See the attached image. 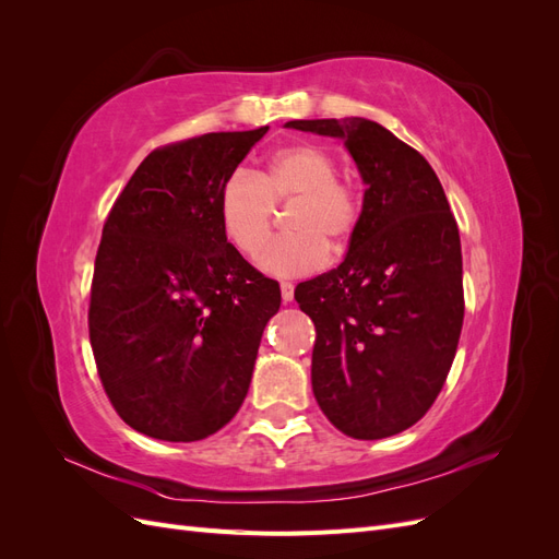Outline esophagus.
I'll return each mask as SVG.
<instances>
[{"instance_id":"34e87169","label":"esophagus","mask_w":559,"mask_h":559,"mask_svg":"<svg viewBox=\"0 0 559 559\" xmlns=\"http://www.w3.org/2000/svg\"><path fill=\"white\" fill-rule=\"evenodd\" d=\"M280 289H282V300L284 302H292L294 300V284L292 282H282Z\"/></svg>"}]
</instances>
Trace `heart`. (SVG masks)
Here are the masks:
<instances>
[{"label":"heart","instance_id":"heart-1","mask_svg":"<svg viewBox=\"0 0 559 559\" xmlns=\"http://www.w3.org/2000/svg\"><path fill=\"white\" fill-rule=\"evenodd\" d=\"M341 158L319 142H296L270 154L257 173L230 175L218 193V222L226 240L245 259L257 261L272 237L276 207L290 205L293 233L271 246L263 270L300 277L324 267L329 247L343 251L364 218L359 183L337 175Z\"/></svg>","mask_w":559,"mask_h":559}]
</instances>
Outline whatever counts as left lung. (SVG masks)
I'll return each mask as SVG.
<instances>
[{"instance_id": "8db88e82", "label": "left lung", "mask_w": 559, "mask_h": 559, "mask_svg": "<svg viewBox=\"0 0 559 559\" xmlns=\"http://www.w3.org/2000/svg\"><path fill=\"white\" fill-rule=\"evenodd\" d=\"M345 140L364 183V218L345 261L296 286L317 329L312 392L359 441L401 433L441 394L464 324L462 242L425 156L368 118L289 121Z\"/></svg>"}]
</instances>
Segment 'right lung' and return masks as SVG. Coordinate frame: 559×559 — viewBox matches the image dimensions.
Masks as SVG:
<instances>
[{
    "instance_id": "right-lung-1",
    "label": "right lung",
    "mask_w": 559,
    "mask_h": 559,
    "mask_svg": "<svg viewBox=\"0 0 559 559\" xmlns=\"http://www.w3.org/2000/svg\"><path fill=\"white\" fill-rule=\"evenodd\" d=\"M265 132L154 148L105 222L91 347L114 411L158 441H202L228 425L280 310V284L242 259L218 222L224 181Z\"/></svg>"
}]
</instances>
